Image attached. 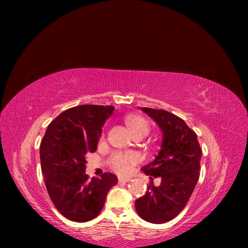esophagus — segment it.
<instances>
[{"instance_id": "1", "label": "esophagus", "mask_w": 248, "mask_h": 248, "mask_svg": "<svg viewBox=\"0 0 248 248\" xmlns=\"http://www.w3.org/2000/svg\"><path fill=\"white\" fill-rule=\"evenodd\" d=\"M118 180H119V182H129L131 179L128 177H119Z\"/></svg>"}]
</instances>
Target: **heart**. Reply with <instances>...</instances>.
Listing matches in <instances>:
<instances>
[{"label": "heart", "instance_id": "b5f03b06", "mask_svg": "<svg viewBox=\"0 0 248 248\" xmlns=\"http://www.w3.org/2000/svg\"><path fill=\"white\" fill-rule=\"evenodd\" d=\"M126 122L133 134L139 132H148L149 124L144 118L140 116H129L126 119ZM138 162L139 156L132 152H115L109 157L108 160L110 168L120 174L129 172Z\"/></svg>", "mask_w": 248, "mask_h": 248}]
</instances>
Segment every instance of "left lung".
Masks as SVG:
<instances>
[{"label":"left lung","mask_w":248,"mask_h":248,"mask_svg":"<svg viewBox=\"0 0 248 248\" xmlns=\"http://www.w3.org/2000/svg\"><path fill=\"white\" fill-rule=\"evenodd\" d=\"M140 109L159 126L162 144L156 158L141 168L152 182L145 196L136 201V209L144 220L164 223L175 218L191 197L200 177L202 150L196 132L181 118L163 109ZM153 177L161 178L158 186Z\"/></svg>","instance_id":"8db88e82"}]
</instances>
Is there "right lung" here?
<instances>
[{
    "label": "right lung",
    "instance_id": "right-lung-1",
    "mask_svg": "<svg viewBox=\"0 0 248 248\" xmlns=\"http://www.w3.org/2000/svg\"><path fill=\"white\" fill-rule=\"evenodd\" d=\"M114 109L93 104L71 108L60 114L44 134L40 145L44 182L55 207L69 220L95 218L118 182L110 172L92 179L85 172L86 156L97 150L101 127Z\"/></svg>",
    "mask_w": 248,
    "mask_h": 248
}]
</instances>
